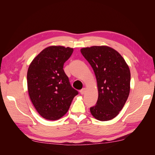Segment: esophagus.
I'll list each match as a JSON object with an SVG mask.
<instances>
[{
    "label": "esophagus",
    "mask_w": 155,
    "mask_h": 155,
    "mask_svg": "<svg viewBox=\"0 0 155 155\" xmlns=\"http://www.w3.org/2000/svg\"><path fill=\"white\" fill-rule=\"evenodd\" d=\"M86 89L85 88H82V89L80 91V92H81V94L82 95H83V94H85V92H86Z\"/></svg>",
    "instance_id": "34e87169"
}]
</instances>
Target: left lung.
I'll return each mask as SVG.
<instances>
[{"label":"left lung","instance_id":"1","mask_svg":"<svg viewBox=\"0 0 155 155\" xmlns=\"http://www.w3.org/2000/svg\"><path fill=\"white\" fill-rule=\"evenodd\" d=\"M96 75L98 99L90 107L98 120L107 121L116 117L128 97L130 71L124 59L117 51L107 46H94L81 50Z\"/></svg>","mask_w":155,"mask_h":155}]
</instances>
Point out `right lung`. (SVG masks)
I'll use <instances>...</instances> for the list:
<instances>
[{"mask_svg": "<svg viewBox=\"0 0 155 155\" xmlns=\"http://www.w3.org/2000/svg\"><path fill=\"white\" fill-rule=\"evenodd\" d=\"M73 51L69 47L51 46L41 51L29 65L27 79L31 101L40 115L47 120L64 116L78 94L63 69Z\"/></svg>", "mask_w": 155, "mask_h": 155, "instance_id": "1", "label": "right lung"}]
</instances>
